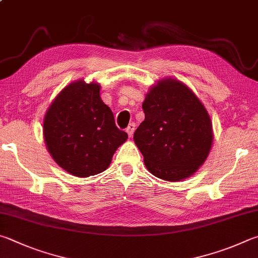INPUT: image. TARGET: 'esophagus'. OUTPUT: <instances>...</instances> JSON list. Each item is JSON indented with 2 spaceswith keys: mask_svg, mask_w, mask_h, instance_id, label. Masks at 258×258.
<instances>
[{
  "mask_svg": "<svg viewBox=\"0 0 258 258\" xmlns=\"http://www.w3.org/2000/svg\"><path fill=\"white\" fill-rule=\"evenodd\" d=\"M134 131H135V124H134V123H131V124L127 126V127H126V132H127L130 138L133 135Z\"/></svg>",
  "mask_w": 258,
  "mask_h": 258,
  "instance_id": "esophagus-1",
  "label": "esophagus"
}]
</instances>
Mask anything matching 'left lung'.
Masks as SVG:
<instances>
[{"instance_id": "obj_1", "label": "left lung", "mask_w": 258, "mask_h": 258, "mask_svg": "<svg viewBox=\"0 0 258 258\" xmlns=\"http://www.w3.org/2000/svg\"><path fill=\"white\" fill-rule=\"evenodd\" d=\"M145 118L134 142L149 171L168 181L189 177L207 159L213 133L210 116L193 91L174 79L159 81L145 97Z\"/></svg>"}]
</instances>
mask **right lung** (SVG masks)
<instances>
[{"label":"right lung","instance_id":"add662e5","mask_svg":"<svg viewBox=\"0 0 258 258\" xmlns=\"http://www.w3.org/2000/svg\"><path fill=\"white\" fill-rule=\"evenodd\" d=\"M100 87L82 80L64 88L44 119L45 142L59 167L77 177L99 174L127 140L102 102Z\"/></svg>","mask_w":258,"mask_h":258}]
</instances>
